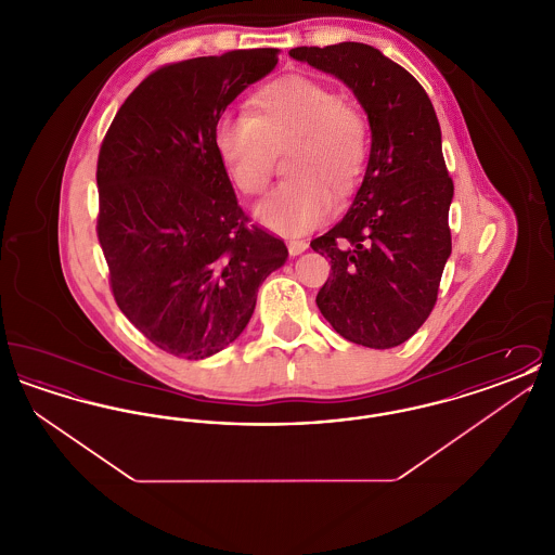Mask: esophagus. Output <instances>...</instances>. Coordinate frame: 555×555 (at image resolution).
Returning <instances> with one entry per match:
<instances>
[{"label":"esophagus","mask_w":555,"mask_h":555,"mask_svg":"<svg viewBox=\"0 0 555 555\" xmlns=\"http://www.w3.org/2000/svg\"><path fill=\"white\" fill-rule=\"evenodd\" d=\"M287 247H289L291 256H299V254H304L308 249V243L301 241V238H291Z\"/></svg>","instance_id":"esophagus-1"}]
</instances>
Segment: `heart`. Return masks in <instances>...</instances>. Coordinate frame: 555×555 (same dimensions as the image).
<instances>
[{
    "mask_svg": "<svg viewBox=\"0 0 555 555\" xmlns=\"http://www.w3.org/2000/svg\"><path fill=\"white\" fill-rule=\"evenodd\" d=\"M214 150L243 195L260 193L274 156L289 150L283 164L289 179L256 206V218L270 231L301 235L331 216L333 191L344 199L362 181L370 125L331 85L287 75L249 100V114H224L216 122Z\"/></svg>",
    "mask_w": 555,
    "mask_h": 555,
    "instance_id": "1",
    "label": "heart"
}]
</instances>
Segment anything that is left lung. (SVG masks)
Wrapping results in <instances>:
<instances>
[{
    "label": "left lung",
    "instance_id": "1",
    "mask_svg": "<svg viewBox=\"0 0 555 555\" xmlns=\"http://www.w3.org/2000/svg\"><path fill=\"white\" fill-rule=\"evenodd\" d=\"M289 55L344 80L372 131L351 208L310 243L331 258L318 310L351 344L396 347L430 317L451 254L453 181L435 107L418 80L372 46L345 41Z\"/></svg>",
    "mask_w": 555,
    "mask_h": 555
}]
</instances>
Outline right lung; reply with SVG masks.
Wrapping results in <instances>:
<instances>
[{
  "label": "right lung",
  "instance_id": "obj_1",
  "mask_svg": "<svg viewBox=\"0 0 555 555\" xmlns=\"http://www.w3.org/2000/svg\"><path fill=\"white\" fill-rule=\"evenodd\" d=\"M279 50L166 64L116 112L98 158V238L120 312L166 353L204 360L233 344L289 251L238 206L214 129Z\"/></svg>",
  "mask_w": 555,
  "mask_h": 555
}]
</instances>
